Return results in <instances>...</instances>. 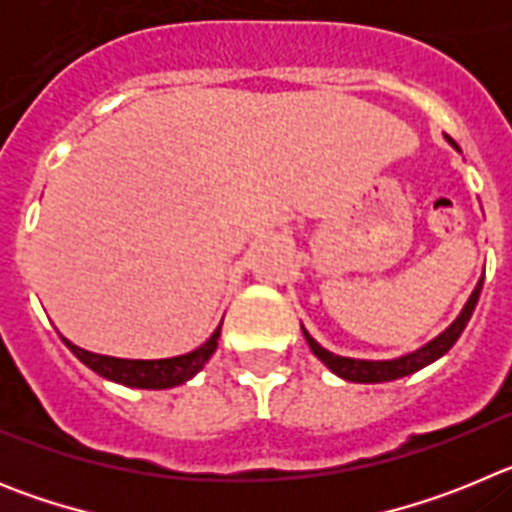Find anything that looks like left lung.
<instances>
[{
    "label": "left lung",
    "mask_w": 512,
    "mask_h": 512,
    "mask_svg": "<svg viewBox=\"0 0 512 512\" xmlns=\"http://www.w3.org/2000/svg\"><path fill=\"white\" fill-rule=\"evenodd\" d=\"M443 138H446V143H449L454 151L461 153V148L456 146V140H451L449 135H443ZM482 284H485V274L479 277L477 287H474V292L469 295L467 305L461 307V312L456 315V320L449 325V328L443 330V333H438V336L433 338V341L425 343V346L415 348V351H410V354L397 356V359H377V361L374 359H348V356H338V354H333V351H328V348L320 346V343L315 341L310 333H307L305 325H302V336H305V341H307V346H310L312 354L318 356V359L323 361L330 372L336 374V377L346 379V382H359V384L392 382V379H400V377H408V374L420 372L423 366H428V364H433L436 359H441V356L446 354L451 346H454L456 338L461 336V330L467 328L474 307H477Z\"/></svg>",
    "instance_id": "8db88e82"
}]
</instances>
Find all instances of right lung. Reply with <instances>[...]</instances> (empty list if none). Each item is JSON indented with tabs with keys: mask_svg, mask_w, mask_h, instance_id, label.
<instances>
[{
	"mask_svg": "<svg viewBox=\"0 0 512 512\" xmlns=\"http://www.w3.org/2000/svg\"><path fill=\"white\" fill-rule=\"evenodd\" d=\"M220 328H223V320L200 348H194V351L182 356H171V359H117V356L87 351V348L71 343L66 336H61V341L71 348V354L81 364L89 366L99 377L110 379V382L135 387V390H169V387H179V384L189 382L210 361L217 348Z\"/></svg>",
	"mask_w": 512,
	"mask_h": 512,
	"instance_id": "obj_1",
	"label": "right lung"
}]
</instances>
